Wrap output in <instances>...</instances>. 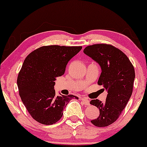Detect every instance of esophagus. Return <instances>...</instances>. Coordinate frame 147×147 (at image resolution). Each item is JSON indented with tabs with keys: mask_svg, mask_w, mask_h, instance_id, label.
<instances>
[{
	"mask_svg": "<svg viewBox=\"0 0 147 147\" xmlns=\"http://www.w3.org/2000/svg\"><path fill=\"white\" fill-rule=\"evenodd\" d=\"M81 100H82V102H84V104L85 105H90L89 100H88L87 99V98H82Z\"/></svg>",
	"mask_w": 147,
	"mask_h": 147,
	"instance_id": "obj_1",
	"label": "esophagus"
}]
</instances>
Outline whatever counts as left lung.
<instances>
[{"label": "left lung", "instance_id": "8db88e82", "mask_svg": "<svg viewBox=\"0 0 147 147\" xmlns=\"http://www.w3.org/2000/svg\"><path fill=\"white\" fill-rule=\"evenodd\" d=\"M84 53L100 66L102 72L98 84L107 91L105 102L98 99L90 102L100 110L99 117L91 122L98 127L108 126L119 118L131 96L135 77L134 67L123 52L110 45L88 46Z\"/></svg>", "mask_w": 147, "mask_h": 147}]
</instances>
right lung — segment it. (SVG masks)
Masks as SVG:
<instances>
[{"mask_svg":"<svg viewBox=\"0 0 147 147\" xmlns=\"http://www.w3.org/2000/svg\"><path fill=\"white\" fill-rule=\"evenodd\" d=\"M82 47L59 45L44 46L32 51L24 61L17 77L19 96L32 117L44 125L56 123L63 109L72 98L56 96V77L65 72L68 61L82 49Z\"/></svg>","mask_w":147,"mask_h":147,"instance_id":"1","label":"right lung"}]
</instances>
